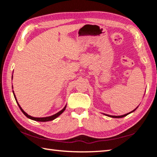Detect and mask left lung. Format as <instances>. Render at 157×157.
Returning <instances> with one entry per match:
<instances>
[{"label":"left lung","instance_id":"left-lung-1","mask_svg":"<svg viewBox=\"0 0 157 157\" xmlns=\"http://www.w3.org/2000/svg\"><path fill=\"white\" fill-rule=\"evenodd\" d=\"M138 107H139V106H138ZM138 107L135 109H134L133 111H132L131 112H129V113H126V114H124V115H122V116H111V115H108V114H105V113H104L105 116H109V117H111V118H123V117H124V116H127L128 115V114H129V113H132V112H134V111L136 109L138 108Z\"/></svg>","mask_w":157,"mask_h":157}]
</instances>
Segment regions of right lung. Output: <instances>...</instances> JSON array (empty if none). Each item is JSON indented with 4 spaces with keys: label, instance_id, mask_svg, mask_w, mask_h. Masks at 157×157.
Listing matches in <instances>:
<instances>
[{
    "label": "right lung",
    "instance_id": "add662e5",
    "mask_svg": "<svg viewBox=\"0 0 157 157\" xmlns=\"http://www.w3.org/2000/svg\"><path fill=\"white\" fill-rule=\"evenodd\" d=\"M12 78H13V75H12ZM12 89H13V86H12ZM12 92H13V94H14V98H15V100H16V102H17L18 106V107H19L21 111H22V112L23 113V114H24V115H25L26 117H27V118L31 119V120H33V121H39V122H47V121H53V120H55V118H57L58 116H60L61 114H62V113L63 112V111H65L66 108V105L65 107H63L62 110L59 111V112H57V113H55V114H54V115L50 116L43 117V118H36V117H33V116H30V115H28V114L27 113H26V112H25V111H23V109L21 107L20 105L18 104V102H17V98H16V95H15V94H14V91H12Z\"/></svg>",
    "mask_w": 157,
    "mask_h": 157
}]
</instances>
